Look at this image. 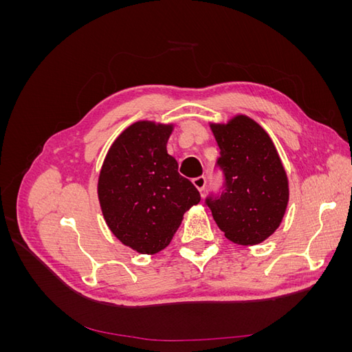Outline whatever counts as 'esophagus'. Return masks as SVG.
<instances>
[{"mask_svg": "<svg viewBox=\"0 0 352 352\" xmlns=\"http://www.w3.org/2000/svg\"><path fill=\"white\" fill-rule=\"evenodd\" d=\"M192 184H194V186L199 190V192H202V190L206 189V185H207V179L204 177V176H198V177H195L194 180H192Z\"/></svg>", "mask_w": 352, "mask_h": 352, "instance_id": "1", "label": "esophagus"}]
</instances>
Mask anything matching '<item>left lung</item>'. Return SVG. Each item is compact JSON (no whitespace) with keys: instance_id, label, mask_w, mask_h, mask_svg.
Listing matches in <instances>:
<instances>
[{"instance_id":"obj_1","label":"left lung","mask_w":352,"mask_h":352,"mask_svg":"<svg viewBox=\"0 0 352 352\" xmlns=\"http://www.w3.org/2000/svg\"><path fill=\"white\" fill-rule=\"evenodd\" d=\"M220 150L216 168L223 175L219 192H210L211 210L225 236L255 245L279 228L289 198L287 177L270 136L247 116L211 124Z\"/></svg>"}]
</instances>
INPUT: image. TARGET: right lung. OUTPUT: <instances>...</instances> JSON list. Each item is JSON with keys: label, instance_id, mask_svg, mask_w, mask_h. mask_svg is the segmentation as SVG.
Instances as JSON below:
<instances>
[{"label": "right lung", "instance_id": "right-lung-1", "mask_svg": "<svg viewBox=\"0 0 352 352\" xmlns=\"http://www.w3.org/2000/svg\"><path fill=\"white\" fill-rule=\"evenodd\" d=\"M172 126L138 122L117 138L104 160L98 198L105 221L124 245L155 254L172 241L201 195L167 154Z\"/></svg>", "mask_w": 352, "mask_h": 352}]
</instances>
